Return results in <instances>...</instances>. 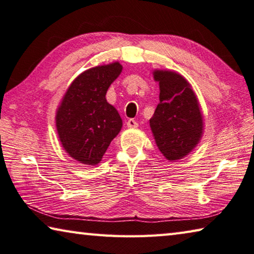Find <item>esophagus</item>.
Returning <instances> with one entry per match:
<instances>
[{
  "instance_id": "34e87169",
  "label": "esophagus",
  "mask_w": 254,
  "mask_h": 254,
  "mask_svg": "<svg viewBox=\"0 0 254 254\" xmlns=\"http://www.w3.org/2000/svg\"><path fill=\"white\" fill-rule=\"evenodd\" d=\"M127 127L128 128H137L138 127V123L134 119H128L127 120Z\"/></svg>"
}]
</instances>
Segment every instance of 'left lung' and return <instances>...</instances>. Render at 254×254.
Wrapping results in <instances>:
<instances>
[{"instance_id":"left-lung-1","label":"left lung","mask_w":254,"mask_h":254,"mask_svg":"<svg viewBox=\"0 0 254 254\" xmlns=\"http://www.w3.org/2000/svg\"><path fill=\"white\" fill-rule=\"evenodd\" d=\"M160 85V103L149 126L160 152L166 160L184 159L200 142L203 134L202 112L192 86L177 72L155 69Z\"/></svg>"}]
</instances>
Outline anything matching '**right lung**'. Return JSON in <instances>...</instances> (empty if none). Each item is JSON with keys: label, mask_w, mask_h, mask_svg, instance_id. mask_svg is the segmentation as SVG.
<instances>
[{"label": "right lung", "mask_w": 254, "mask_h": 254, "mask_svg": "<svg viewBox=\"0 0 254 254\" xmlns=\"http://www.w3.org/2000/svg\"><path fill=\"white\" fill-rule=\"evenodd\" d=\"M122 70L119 62L84 70L70 83L57 108L56 128L62 146L82 164H99L122 130L123 120L106 99Z\"/></svg>", "instance_id": "add662e5"}]
</instances>
